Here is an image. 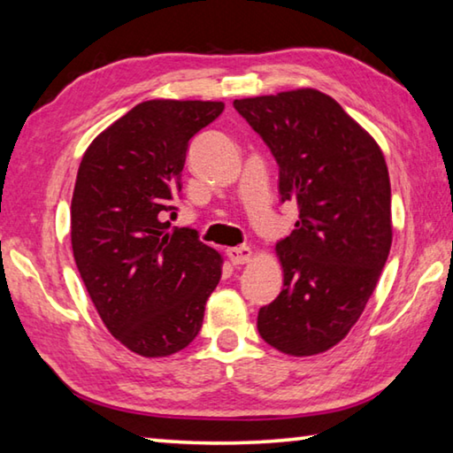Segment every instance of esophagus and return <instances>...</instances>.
Instances as JSON below:
<instances>
[{
  "mask_svg": "<svg viewBox=\"0 0 453 453\" xmlns=\"http://www.w3.org/2000/svg\"><path fill=\"white\" fill-rule=\"evenodd\" d=\"M227 257L229 262L234 265H242V264H248L251 259V250L248 245H240V248H229L227 250Z\"/></svg>",
  "mask_w": 453,
  "mask_h": 453,
  "instance_id": "obj_1",
  "label": "esophagus"
}]
</instances>
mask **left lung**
Listing matches in <instances>:
<instances>
[{"mask_svg": "<svg viewBox=\"0 0 453 453\" xmlns=\"http://www.w3.org/2000/svg\"><path fill=\"white\" fill-rule=\"evenodd\" d=\"M280 165L300 219L275 245L283 289L257 313L272 348L303 357L340 343L362 316L392 248V188L373 137L334 97L302 88L235 99Z\"/></svg>", "mask_w": 453, "mask_h": 453, "instance_id": "1", "label": "left lung"}]
</instances>
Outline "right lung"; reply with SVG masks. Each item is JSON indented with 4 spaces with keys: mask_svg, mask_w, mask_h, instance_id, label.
I'll list each match as a JSON object with an SVG mask.
<instances>
[{
    "mask_svg": "<svg viewBox=\"0 0 453 453\" xmlns=\"http://www.w3.org/2000/svg\"><path fill=\"white\" fill-rule=\"evenodd\" d=\"M224 102L150 99L89 143L72 197L75 265L110 334L143 357L188 348L221 278L194 229H173L189 140Z\"/></svg>",
    "mask_w": 453,
    "mask_h": 453,
    "instance_id": "obj_1",
    "label": "right lung"
}]
</instances>
